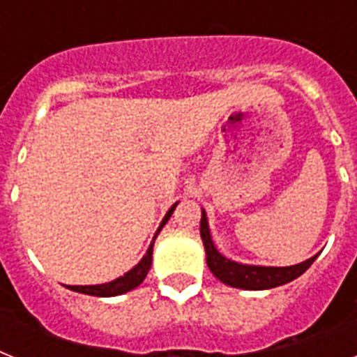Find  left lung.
Instances as JSON below:
<instances>
[{
	"label": "left lung",
	"mask_w": 357,
	"mask_h": 357,
	"mask_svg": "<svg viewBox=\"0 0 357 357\" xmlns=\"http://www.w3.org/2000/svg\"><path fill=\"white\" fill-rule=\"evenodd\" d=\"M200 235L206 246L207 255V266L215 276L226 285L238 289H248V291H261V289H272L283 283L293 282L294 278L304 274L315 261L317 255L311 259L298 263L293 266H252V265H238L235 261L226 259L224 255L218 254L215 244L209 235V226H207L206 211H202L200 220Z\"/></svg>",
	"instance_id": "obj_1"
}]
</instances>
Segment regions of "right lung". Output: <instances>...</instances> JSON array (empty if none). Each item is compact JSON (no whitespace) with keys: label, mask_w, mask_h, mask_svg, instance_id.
Segmentation results:
<instances>
[{"label":"right lung","mask_w":357,"mask_h":357,"mask_svg":"<svg viewBox=\"0 0 357 357\" xmlns=\"http://www.w3.org/2000/svg\"><path fill=\"white\" fill-rule=\"evenodd\" d=\"M176 206H178V204H174V206L168 209V213L165 215V218H162L161 226H159V229H157V234H159L162 226L167 224V220L174 213V207ZM153 241H155V237H153ZM151 250H153V243L150 244V248H148V252H146V255L142 257V261H140L139 265L135 266V268H131L128 274H123V276L116 278L114 282L103 283V285H72L70 289H72V291H77V293L92 294V296H116V294L128 293V291L135 289L137 285H140V283H142V280L146 278V274H148V271H150Z\"/></svg>","instance_id":"obj_1"}]
</instances>
